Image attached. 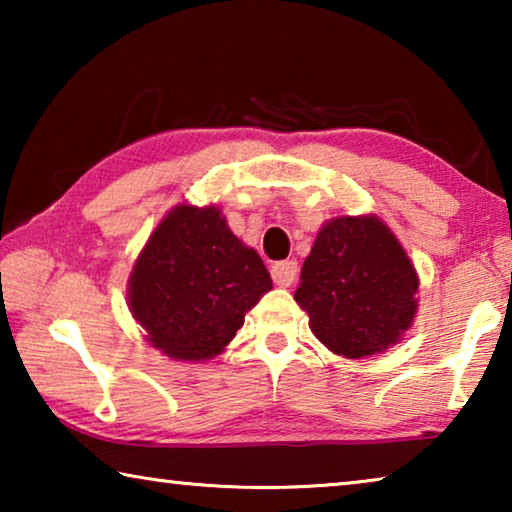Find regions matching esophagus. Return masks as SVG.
<instances>
[{"instance_id": "34e87169", "label": "esophagus", "mask_w": 512, "mask_h": 512, "mask_svg": "<svg viewBox=\"0 0 512 512\" xmlns=\"http://www.w3.org/2000/svg\"><path fill=\"white\" fill-rule=\"evenodd\" d=\"M273 282L277 287H291L298 277V262L296 259H284V262H277L271 268Z\"/></svg>"}]
</instances>
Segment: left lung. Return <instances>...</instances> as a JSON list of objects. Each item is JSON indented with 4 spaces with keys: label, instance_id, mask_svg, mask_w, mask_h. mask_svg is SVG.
<instances>
[{
    "label": "left lung",
    "instance_id": "1",
    "mask_svg": "<svg viewBox=\"0 0 512 512\" xmlns=\"http://www.w3.org/2000/svg\"><path fill=\"white\" fill-rule=\"evenodd\" d=\"M418 275L375 216L323 225L302 264L296 302L318 341L348 359L386 350L415 316Z\"/></svg>",
    "mask_w": 512,
    "mask_h": 512
}]
</instances>
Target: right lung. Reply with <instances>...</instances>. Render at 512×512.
Here are the masks:
<instances>
[{
    "label": "right lung",
    "instance_id": "1",
    "mask_svg": "<svg viewBox=\"0 0 512 512\" xmlns=\"http://www.w3.org/2000/svg\"><path fill=\"white\" fill-rule=\"evenodd\" d=\"M128 284L153 348L183 361L219 354L273 289L262 257L232 235L221 212L192 205H178L155 228Z\"/></svg>",
    "mask_w": 512,
    "mask_h": 512
}]
</instances>
